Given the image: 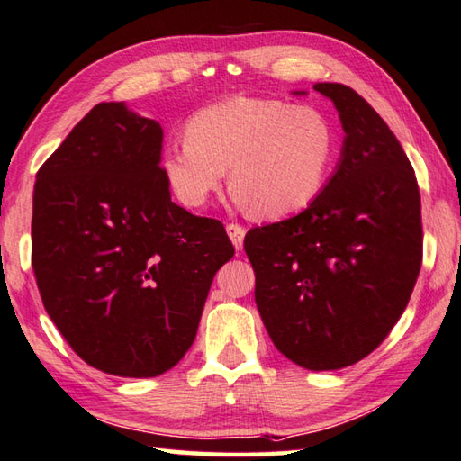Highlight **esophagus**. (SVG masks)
Wrapping results in <instances>:
<instances>
[{
	"label": "esophagus",
	"mask_w": 461,
	"mask_h": 461,
	"mask_svg": "<svg viewBox=\"0 0 461 461\" xmlns=\"http://www.w3.org/2000/svg\"><path fill=\"white\" fill-rule=\"evenodd\" d=\"M225 231H228V236H230L233 246H236V249H241L243 248V238H246V230H243L240 223H228Z\"/></svg>",
	"instance_id": "obj_1"
}]
</instances>
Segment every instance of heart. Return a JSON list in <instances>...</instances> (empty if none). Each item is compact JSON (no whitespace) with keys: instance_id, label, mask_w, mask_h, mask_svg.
Listing matches in <instances>:
<instances>
[{"instance_id":"b5f03b06","label":"heart","mask_w":461,"mask_h":461,"mask_svg":"<svg viewBox=\"0 0 461 461\" xmlns=\"http://www.w3.org/2000/svg\"><path fill=\"white\" fill-rule=\"evenodd\" d=\"M333 158L336 130L318 107L238 95L197 112L159 167L189 207L210 200L230 167L233 202L256 218L282 220L315 202Z\"/></svg>"}]
</instances>
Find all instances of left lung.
Here are the masks:
<instances>
[{"mask_svg": "<svg viewBox=\"0 0 461 461\" xmlns=\"http://www.w3.org/2000/svg\"><path fill=\"white\" fill-rule=\"evenodd\" d=\"M344 143L302 213L248 231L261 321L282 354L312 372L359 362L398 323L421 267V202L403 148L344 84H315ZM305 94V92H294Z\"/></svg>", "mask_w": 461, "mask_h": 461, "instance_id": "1", "label": "left lung"}]
</instances>
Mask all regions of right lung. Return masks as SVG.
Here are the masks:
<instances>
[{"label":"right lung","instance_id":"1","mask_svg":"<svg viewBox=\"0 0 461 461\" xmlns=\"http://www.w3.org/2000/svg\"><path fill=\"white\" fill-rule=\"evenodd\" d=\"M164 130L97 104L38 171L32 266L71 349L120 377H156L192 348L213 276L233 256L223 223L171 202Z\"/></svg>","mask_w":461,"mask_h":461}]
</instances>
